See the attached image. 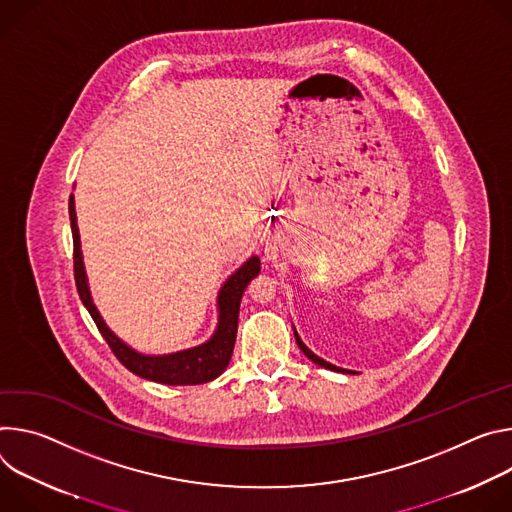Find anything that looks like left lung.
Listing matches in <instances>:
<instances>
[{"label": "left lung", "instance_id": "1", "mask_svg": "<svg viewBox=\"0 0 512 512\" xmlns=\"http://www.w3.org/2000/svg\"><path fill=\"white\" fill-rule=\"evenodd\" d=\"M295 339H297V346L303 350V354L311 360V362H315V364H319L321 368H327V370H335V372H350V370H344V368H337V366H333V364H329V362H325V360H321L319 356H315L303 342H301V337L297 335V331H295Z\"/></svg>", "mask_w": 512, "mask_h": 512}]
</instances>
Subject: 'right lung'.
<instances>
[{
  "label": "right lung",
  "mask_w": 512,
  "mask_h": 512,
  "mask_svg": "<svg viewBox=\"0 0 512 512\" xmlns=\"http://www.w3.org/2000/svg\"><path fill=\"white\" fill-rule=\"evenodd\" d=\"M69 217H71V230H73V270H75V285L77 293L87 307L89 315L93 317L99 333L116 356L130 372L160 384H203L217 378L227 364L232 360L234 346H236V333H238V317H240V301L248 287V282L260 272V258L252 256L242 268H238L219 291L217 305H219V325L215 335L207 344L197 346L193 350L177 352L170 356H144L128 348L122 339L113 335L107 325L103 323L101 315L97 313L89 287L85 278V268L81 260V244H79V230H77V215H75V201L73 195L69 197Z\"/></svg>",
  "instance_id": "add662e5"
}]
</instances>
